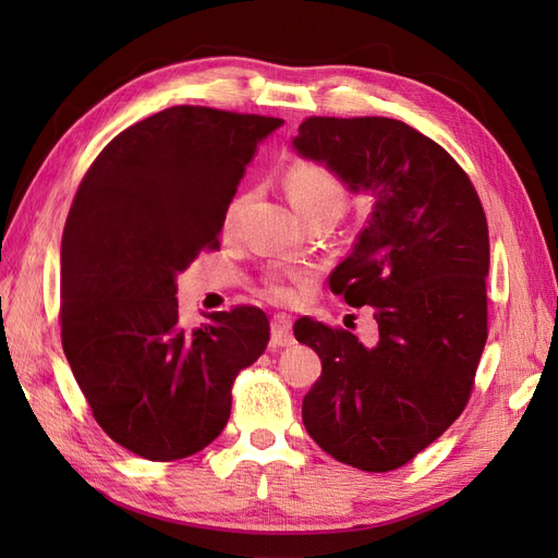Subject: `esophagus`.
I'll return each instance as SVG.
<instances>
[{
	"label": "esophagus",
	"instance_id": "esophagus-1",
	"mask_svg": "<svg viewBox=\"0 0 558 558\" xmlns=\"http://www.w3.org/2000/svg\"><path fill=\"white\" fill-rule=\"evenodd\" d=\"M293 342H295V337H293L291 316L289 314H275L272 316V340H269V344L277 349V347H291Z\"/></svg>",
	"mask_w": 558,
	"mask_h": 558
}]
</instances>
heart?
<instances>
[{
  "instance_id": "heart-1",
  "label": "heart",
  "mask_w": 558,
  "mask_h": 558,
  "mask_svg": "<svg viewBox=\"0 0 558 558\" xmlns=\"http://www.w3.org/2000/svg\"><path fill=\"white\" fill-rule=\"evenodd\" d=\"M286 193L291 197V205L300 216H307L320 209H337L342 211L344 207V189L337 177L328 170V167L312 162V160H300L293 162L286 172L283 179ZM242 207V199H232L228 207V221L238 216ZM300 275L291 272V269H275V272L265 275V293L272 300H293L298 293Z\"/></svg>"
}]
</instances>
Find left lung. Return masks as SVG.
I'll use <instances>...</instances> for the list:
<instances>
[{"label": "left lung", "instance_id": "8db88e82", "mask_svg": "<svg viewBox=\"0 0 558 558\" xmlns=\"http://www.w3.org/2000/svg\"><path fill=\"white\" fill-rule=\"evenodd\" d=\"M293 146L375 205L330 291L375 310L379 340L300 318L320 359L302 424L340 463L388 472L461 416L486 344L488 228L480 195L447 150L381 116H310Z\"/></svg>", "mask_w": 558, "mask_h": 558}]
</instances>
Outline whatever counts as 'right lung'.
I'll return each instance as SVG.
<instances>
[{
  "mask_svg": "<svg viewBox=\"0 0 558 558\" xmlns=\"http://www.w3.org/2000/svg\"><path fill=\"white\" fill-rule=\"evenodd\" d=\"M283 121L179 105L130 125L81 179L62 232L60 332L113 442L177 461L226 428L232 384L269 342L258 307L179 324L177 275L218 248L258 142Z\"/></svg>",
  "mask_w": 558,
  "mask_h": 558,
  "instance_id": "obj_1",
  "label": "right lung"
}]
</instances>
